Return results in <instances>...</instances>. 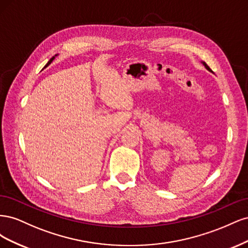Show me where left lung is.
Instances as JSON below:
<instances>
[{
  "label": "left lung",
  "instance_id": "obj_1",
  "mask_svg": "<svg viewBox=\"0 0 248 248\" xmlns=\"http://www.w3.org/2000/svg\"><path fill=\"white\" fill-rule=\"evenodd\" d=\"M204 65H205V67H206V68H207V69H208L209 71H211V72H212V70H211V69H210V67H209V66H208V65H207L206 63H204Z\"/></svg>",
  "mask_w": 248,
  "mask_h": 248
}]
</instances>
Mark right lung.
<instances>
[{"label": "right lung", "mask_w": 248, "mask_h": 248, "mask_svg": "<svg viewBox=\"0 0 248 248\" xmlns=\"http://www.w3.org/2000/svg\"><path fill=\"white\" fill-rule=\"evenodd\" d=\"M54 59H55V57H52V58H51V59H50V60H49V61H48V63H47V64H46V66H47V65H49V64H50V63H51V62H52V60H54Z\"/></svg>", "instance_id": "add662e5"}]
</instances>
